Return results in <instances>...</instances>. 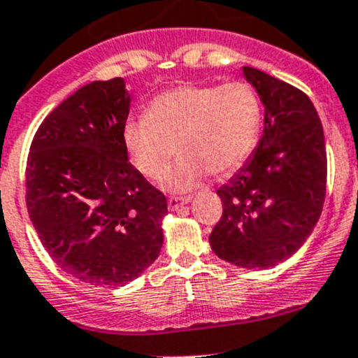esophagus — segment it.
<instances>
[{"instance_id":"esophagus-1","label":"esophagus","mask_w":358,"mask_h":358,"mask_svg":"<svg viewBox=\"0 0 358 358\" xmlns=\"http://www.w3.org/2000/svg\"><path fill=\"white\" fill-rule=\"evenodd\" d=\"M190 201H192V196H187V197H169L168 199V208L171 211H176L180 210L182 206H185V204H189Z\"/></svg>"}]
</instances>
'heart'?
I'll use <instances>...</instances> for the list:
<instances>
[{"label":"heart","instance_id":"heart-1","mask_svg":"<svg viewBox=\"0 0 358 358\" xmlns=\"http://www.w3.org/2000/svg\"><path fill=\"white\" fill-rule=\"evenodd\" d=\"M262 103L250 83H182L152 99L143 119L127 120L124 147L147 178L168 175L175 154L182 159L169 175L171 192H187L208 173L227 175L255 148Z\"/></svg>","mask_w":358,"mask_h":358}]
</instances>
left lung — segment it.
Masks as SVG:
<instances>
[{
	"label": "left lung",
	"instance_id": "8db88e82",
	"mask_svg": "<svg viewBox=\"0 0 358 358\" xmlns=\"http://www.w3.org/2000/svg\"><path fill=\"white\" fill-rule=\"evenodd\" d=\"M243 76L262 103L264 127L245 164L217 190L224 213L210 246L225 262L267 269L290 259L313 232L325 199L327 152L304 92L250 66Z\"/></svg>",
	"mask_w": 358,
	"mask_h": 358
}]
</instances>
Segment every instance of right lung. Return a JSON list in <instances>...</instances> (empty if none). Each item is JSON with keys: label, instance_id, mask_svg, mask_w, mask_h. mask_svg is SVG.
I'll return each mask as SVG.
<instances>
[{"label": "right lung", "instance_id": "add662e5", "mask_svg": "<svg viewBox=\"0 0 358 358\" xmlns=\"http://www.w3.org/2000/svg\"><path fill=\"white\" fill-rule=\"evenodd\" d=\"M131 108L124 78L91 82L38 127L26 203L41 245L62 271L96 287H124L161 253L164 194L127 157Z\"/></svg>", "mask_w": 358, "mask_h": 358}]
</instances>
